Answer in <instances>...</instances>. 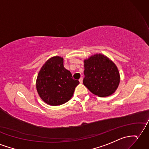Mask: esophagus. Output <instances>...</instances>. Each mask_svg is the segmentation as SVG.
I'll use <instances>...</instances> for the list:
<instances>
[{
	"instance_id": "1",
	"label": "esophagus",
	"mask_w": 149,
	"mask_h": 149,
	"mask_svg": "<svg viewBox=\"0 0 149 149\" xmlns=\"http://www.w3.org/2000/svg\"><path fill=\"white\" fill-rule=\"evenodd\" d=\"M82 80H83V79H82V77H81L80 79H79V82H80V83H82Z\"/></svg>"
}]
</instances>
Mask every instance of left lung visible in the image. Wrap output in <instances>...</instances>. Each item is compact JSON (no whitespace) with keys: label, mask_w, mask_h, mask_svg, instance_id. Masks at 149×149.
Masks as SVG:
<instances>
[{"label":"left lung","mask_w":149,"mask_h":149,"mask_svg":"<svg viewBox=\"0 0 149 149\" xmlns=\"http://www.w3.org/2000/svg\"><path fill=\"white\" fill-rule=\"evenodd\" d=\"M83 84L100 97L112 95L118 88L120 75L117 66L109 58L96 54L84 60Z\"/></svg>","instance_id":"obj_1"}]
</instances>
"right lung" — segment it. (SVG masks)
<instances>
[{
  "label": "right lung",
  "mask_w": 149,
  "mask_h": 149,
  "mask_svg": "<svg viewBox=\"0 0 149 149\" xmlns=\"http://www.w3.org/2000/svg\"><path fill=\"white\" fill-rule=\"evenodd\" d=\"M79 81L72 78L71 72L63 66V58H49L38 74L36 88L39 96L47 104L57 106L70 100Z\"/></svg>",
  "instance_id": "1"
}]
</instances>
